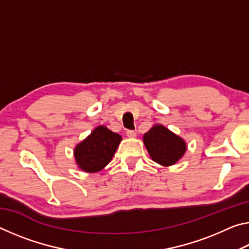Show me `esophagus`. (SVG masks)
<instances>
[{"mask_svg":"<svg viewBox=\"0 0 249 249\" xmlns=\"http://www.w3.org/2000/svg\"><path fill=\"white\" fill-rule=\"evenodd\" d=\"M126 135H127V137H129V138H135L136 137V132L132 129H128V130H126Z\"/></svg>","mask_w":249,"mask_h":249,"instance_id":"34e87169","label":"esophagus"}]
</instances>
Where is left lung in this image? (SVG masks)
<instances>
[{"label":"left lung","mask_w":249,"mask_h":249,"mask_svg":"<svg viewBox=\"0 0 249 249\" xmlns=\"http://www.w3.org/2000/svg\"><path fill=\"white\" fill-rule=\"evenodd\" d=\"M142 141L151 159L165 167L175 165L187 150L182 138L160 124L154 125L144 135Z\"/></svg>","instance_id":"1"}]
</instances>
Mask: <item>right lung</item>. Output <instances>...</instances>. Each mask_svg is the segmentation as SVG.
Here are the masks:
<instances>
[{
	"instance_id": "right-lung-1",
	"label": "right lung",
	"mask_w": 249,
	"mask_h": 249,
	"mask_svg": "<svg viewBox=\"0 0 249 249\" xmlns=\"http://www.w3.org/2000/svg\"><path fill=\"white\" fill-rule=\"evenodd\" d=\"M122 141V136L100 125L86 140L75 146L74 158L80 169L98 172L111 161Z\"/></svg>"
}]
</instances>
